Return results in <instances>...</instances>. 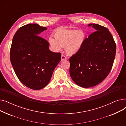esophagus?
<instances>
[{
	"label": "esophagus",
	"instance_id": "34e87169",
	"mask_svg": "<svg viewBox=\"0 0 126 126\" xmlns=\"http://www.w3.org/2000/svg\"><path fill=\"white\" fill-rule=\"evenodd\" d=\"M66 59H67L66 57L64 55H62V56H61V61L64 60H66Z\"/></svg>",
	"mask_w": 126,
	"mask_h": 126
}]
</instances>
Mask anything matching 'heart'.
Segmentation results:
<instances>
[{
	"label": "heart",
	"mask_w": 126,
	"mask_h": 126,
	"mask_svg": "<svg viewBox=\"0 0 126 126\" xmlns=\"http://www.w3.org/2000/svg\"><path fill=\"white\" fill-rule=\"evenodd\" d=\"M55 39L49 37L48 39L51 48L58 51L62 47H65L69 55L76 54L80 50L85 38V32L82 30H68L59 29L54 34Z\"/></svg>",
	"instance_id": "b5f03b06"
}]
</instances>
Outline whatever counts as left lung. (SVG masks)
Masks as SVG:
<instances>
[{"label": "left lung", "mask_w": 126, "mask_h": 126, "mask_svg": "<svg viewBox=\"0 0 126 126\" xmlns=\"http://www.w3.org/2000/svg\"><path fill=\"white\" fill-rule=\"evenodd\" d=\"M95 30L84 41L81 49L69 58V73L74 82L84 88L100 83L113 66L116 46L107 28L89 24Z\"/></svg>", "instance_id": "8db88e82"}]
</instances>
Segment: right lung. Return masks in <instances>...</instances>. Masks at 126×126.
I'll return each instance as SVG.
<instances>
[{"instance_id":"obj_1","label":"right lung","mask_w":126,"mask_h":126,"mask_svg":"<svg viewBox=\"0 0 126 126\" xmlns=\"http://www.w3.org/2000/svg\"><path fill=\"white\" fill-rule=\"evenodd\" d=\"M46 30L35 23L23 25L16 32L11 46V62L17 77L33 90L49 83L61 60V53L51 51L48 42L38 35Z\"/></svg>"}]
</instances>
